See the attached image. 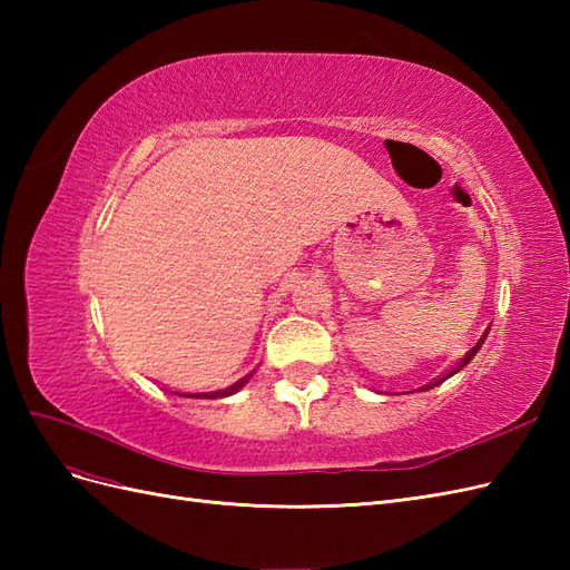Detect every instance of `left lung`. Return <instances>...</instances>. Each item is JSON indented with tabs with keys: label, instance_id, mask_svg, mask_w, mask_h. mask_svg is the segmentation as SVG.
Segmentation results:
<instances>
[{
	"label": "left lung",
	"instance_id": "obj_1",
	"mask_svg": "<svg viewBox=\"0 0 570 570\" xmlns=\"http://www.w3.org/2000/svg\"><path fill=\"white\" fill-rule=\"evenodd\" d=\"M485 337H488V335H482V337H480V342H478V344H475V347H473V350H471V352H469V354H465V356H463V358H461V361H459V364H456V368H452V371H446V373H444V375H440V377H435V381H433V383H428V385H423V387H421V390H433V387H438V385H442V383H444V381H446V377H452V375H454V373H459V371H461V368H463V366H465V364H471V358H473V356H475V354H478V350H480V344H482V342H485Z\"/></svg>",
	"mask_w": 570,
	"mask_h": 570
}]
</instances>
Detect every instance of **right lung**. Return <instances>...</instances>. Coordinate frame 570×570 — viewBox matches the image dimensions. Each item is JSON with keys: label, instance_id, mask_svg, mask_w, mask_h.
Returning a JSON list of instances; mask_svg holds the SVG:
<instances>
[{"label": "right lung", "instance_id": "add662e5", "mask_svg": "<svg viewBox=\"0 0 570 570\" xmlns=\"http://www.w3.org/2000/svg\"><path fill=\"white\" fill-rule=\"evenodd\" d=\"M247 383H249V375L239 377L237 383H233V385H230V387H226V390H216V392H202V394H183V396H195V400H216V396H228V394H235L239 387L247 385Z\"/></svg>", "mask_w": 570, "mask_h": 570}]
</instances>
